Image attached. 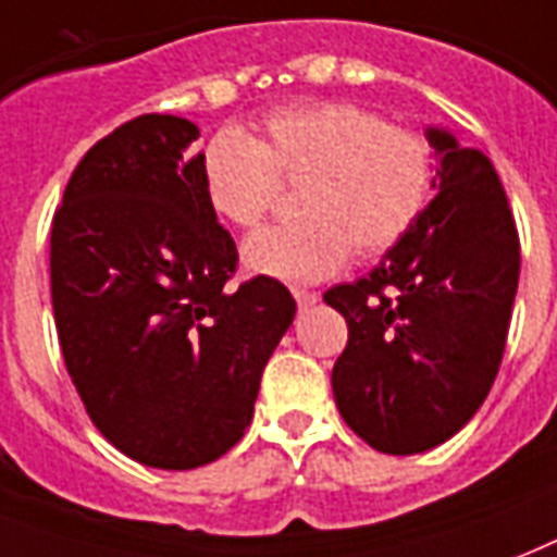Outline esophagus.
<instances>
[{
	"instance_id": "34e87169",
	"label": "esophagus",
	"mask_w": 557,
	"mask_h": 557,
	"mask_svg": "<svg viewBox=\"0 0 557 557\" xmlns=\"http://www.w3.org/2000/svg\"><path fill=\"white\" fill-rule=\"evenodd\" d=\"M295 300L300 307H315L318 300H321V295H318V292H307V288H295Z\"/></svg>"
}]
</instances>
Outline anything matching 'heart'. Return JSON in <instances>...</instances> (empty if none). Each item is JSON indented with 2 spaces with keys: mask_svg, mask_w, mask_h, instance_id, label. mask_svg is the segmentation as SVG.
<instances>
[{
  "mask_svg": "<svg viewBox=\"0 0 557 557\" xmlns=\"http://www.w3.org/2000/svg\"><path fill=\"white\" fill-rule=\"evenodd\" d=\"M432 175L423 134L342 101L277 108L262 139L222 127L201 154L203 195L233 227L269 215L280 177H307L297 198L307 219L253 233L242 250L253 274L297 286L335 274L354 248L362 257L394 248L430 201Z\"/></svg>",
  "mask_w": 557,
  "mask_h": 557,
  "instance_id": "b5f03b06",
  "label": "heart"
}]
</instances>
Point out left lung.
Segmentation results:
<instances>
[{
    "label": "left lung",
    "instance_id": "1",
    "mask_svg": "<svg viewBox=\"0 0 557 557\" xmlns=\"http://www.w3.org/2000/svg\"><path fill=\"white\" fill-rule=\"evenodd\" d=\"M432 198L411 231L324 300L347 321L335 406L388 456L453 438L485 403L503 362L520 280V239L494 163L430 125Z\"/></svg>",
    "mask_w": 557,
    "mask_h": 557
}]
</instances>
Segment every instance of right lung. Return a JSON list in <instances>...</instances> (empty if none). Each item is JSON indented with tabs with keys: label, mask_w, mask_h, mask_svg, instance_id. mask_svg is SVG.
<instances>
[{
	"label": "right lung",
	"mask_w": 557,
	"mask_h": 557,
	"mask_svg": "<svg viewBox=\"0 0 557 557\" xmlns=\"http://www.w3.org/2000/svg\"><path fill=\"white\" fill-rule=\"evenodd\" d=\"M195 122L146 113L75 165L52 222L63 362L104 438L193 470L245 435L260 376L295 321L274 277L236 292V245L207 201Z\"/></svg>",
	"instance_id": "1"
}]
</instances>
